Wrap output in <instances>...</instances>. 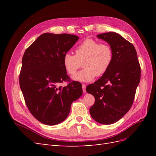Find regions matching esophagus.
I'll use <instances>...</instances> for the list:
<instances>
[{"label": "esophagus", "instance_id": "1", "mask_svg": "<svg viewBox=\"0 0 156 156\" xmlns=\"http://www.w3.org/2000/svg\"><path fill=\"white\" fill-rule=\"evenodd\" d=\"M82 88H83V91L84 93L86 92V85L84 84H82Z\"/></svg>", "mask_w": 156, "mask_h": 156}]
</instances>
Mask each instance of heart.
Wrapping results in <instances>:
<instances>
[{"mask_svg":"<svg viewBox=\"0 0 156 156\" xmlns=\"http://www.w3.org/2000/svg\"><path fill=\"white\" fill-rule=\"evenodd\" d=\"M75 55L66 53L62 62L66 71L71 75L75 74L82 63L84 69L73 77L78 81L89 82L96 76H102L110 68L113 60L111 47L93 39L83 41L75 48Z\"/></svg>","mask_w":156,"mask_h":156,"instance_id":"heart-1","label":"heart"}]
</instances>
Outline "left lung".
I'll use <instances>...</instances> for the list:
<instances>
[{
    "label": "left lung",
    "instance_id": "8db88e82",
    "mask_svg": "<svg viewBox=\"0 0 156 156\" xmlns=\"http://www.w3.org/2000/svg\"><path fill=\"white\" fill-rule=\"evenodd\" d=\"M106 41L113 51L110 68L87 92L95 98L90 108L94 120L102 124H111L129 111L140 79V66L135 47L116 32L97 35Z\"/></svg>",
    "mask_w": 156,
    "mask_h": 156
}]
</instances>
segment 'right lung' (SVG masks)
<instances>
[{
  "label": "right lung",
  "mask_w": 156,
  "mask_h": 156,
  "mask_svg": "<svg viewBox=\"0 0 156 156\" xmlns=\"http://www.w3.org/2000/svg\"><path fill=\"white\" fill-rule=\"evenodd\" d=\"M79 37L45 33L28 48L22 58L20 85L29 111L42 124L54 126L68 116L71 105L83 94L81 84L72 81L62 60ZM68 81L66 87L58 84Z\"/></svg>",
  "instance_id": "obj_1"
}]
</instances>
